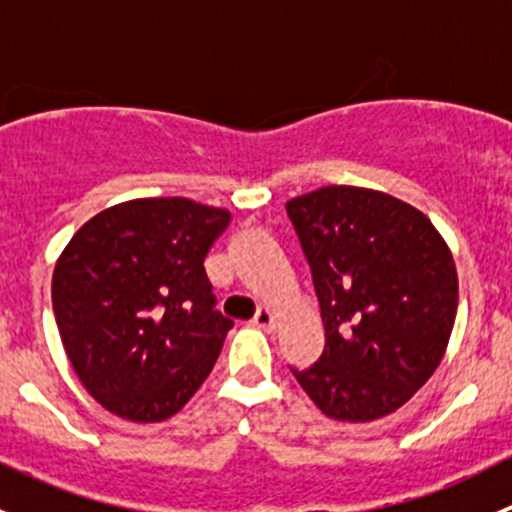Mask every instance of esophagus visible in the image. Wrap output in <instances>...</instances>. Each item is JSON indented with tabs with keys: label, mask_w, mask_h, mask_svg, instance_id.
Masks as SVG:
<instances>
[{
	"label": "esophagus",
	"mask_w": 512,
	"mask_h": 512,
	"mask_svg": "<svg viewBox=\"0 0 512 512\" xmlns=\"http://www.w3.org/2000/svg\"><path fill=\"white\" fill-rule=\"evenodd\" d=\"M275 324H277L275 312H272L270 307H260V309H257V314H255V327L265 329V332H272V329H275Z\"/></svg>",
	"instance_id": "esophagus-1"
}]
</instances>
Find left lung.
Wrapping results in <instances>:
<instances>
[{"instance_id": "1", "label": "left lung", "mask_w": 512, "mask_h": 512, "mask_svg": "<svg viewBox=\"0 0 512 512\" xmlns=\"http://www.w3.org/2000/svg\"><path fill=\"white\" fill-rule=\"evenodd\" d=\"M312 267L324 352L292 369L334 421L394 414L446 354L458 272L441 232L414 205L356 185H327L287 203Z\"/></svg>"}]
</instances>
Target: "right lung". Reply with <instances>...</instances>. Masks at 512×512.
<instances>
[{"instance_id": "obj_1", "label": "right lung", "mask_w": 512, "mask_h": 512, "mask_svg": "<svg viewBox=\"0 0 512 512\" xmlns=\"http://www.w3.org/2000/svg\"><path fill=\"white\" fill-rule=\"evenodd\" d=\"M230 210L138 198L84 223L59 255L51 302L66 356L111 414H178L218 361L230 319L215 309L205 255Z\"/></svg>"}]
</instances>
